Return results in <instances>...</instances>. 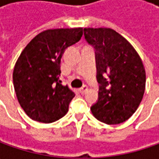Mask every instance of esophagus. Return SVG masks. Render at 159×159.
Segmentation results:
<instances>
[{
    "instance_id": "34e87169",
    "label": "esophagus",
    "mask_w": 159,
    "mask_h": 159,
    "mask_svg": "<svg viewBox=\"0 0 159 159\" xmlns=\"http://www.w3.org/2000/svg\"><path fill=\"white\" fill-rule=\"evenodd\" d=\"M88 89H89L88 86H83L82 88H80L79 90H80V92L81 94H84V93H86V92L88 91Z\"/></svg>"
}]
</instances>
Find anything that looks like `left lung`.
Here are the masks:
<instances>
[{"label":"left lung","instance_id":"obj_1","mask_svg":"<svg viewBox=\"0 0 159 159\" xmlns=\"http://www.w3.org/2000/svg\"><path fill=\"white\" fill-rule=\"evenodd\" d=\"M85 39L95 49L98 101L90 108L95 119L117 125L129 119L145 91L143 61L130 42L111 28H84Z\"/></svg>","mask_w":159,"mask_h":159}]
</instances>
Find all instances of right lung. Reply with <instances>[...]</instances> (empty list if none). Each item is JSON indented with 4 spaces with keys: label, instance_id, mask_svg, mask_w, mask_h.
<instances>
[{
    "label": "right lung",
    "instance_id": "add662e5",
    "mask_svg": "<svg viewBox=\"0 0 159 159\" xmlns=\"http://www.w3.org/2000/svg\"><path fill=\"white\" fill-rule=\"evenodd\" d=\"M82 34L81 27L46 30L21 52L13 70V84L18 102L30 119L52 123L67 113L75 94L59 80L61 58Z\"/></svg>",
    "mask_w": 159,
    "mask_h": 159
}]
</instances>
